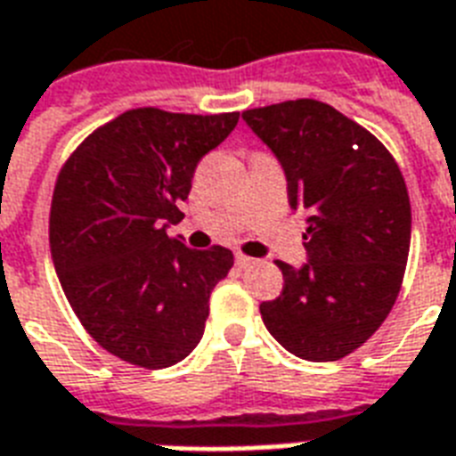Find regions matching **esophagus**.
Returning <instances> with one entry per match:
<instances>
[{
    "mask_svg": "<svg viewBox=\"0 0 456 456\" xmlns=\"http://www.w3.org/2000/svg\"><path fill=\"white\" fill-rule=\"evenodd\" d=\"M257 260L256 257H248V256H243V253H236V265L241 267V270H246V267H253Z\"/></svg>",
    "mask_w": 456,
    "mask_h": 456,
    "instance_id": "obj_1",
    "label": "esophagus"
}]
</instances>
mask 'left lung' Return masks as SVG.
Masks as SVG:
<instances>
[{
  "label": "left lung",
  "instance_id": "left-lung-1",
  "mask_svg": "<svg viewBox=\"0 0 456 456\" xmlns=\"http://www.w3.org/2000/svg\"><path fill=\"white\" fill-rule=\"evenodd\" d=\"M277 156L289 206L307 217V263H277L284 291L260 305L300 360L346 357L383 324L403 286L411 206L395 158L362 125L314 99L243 110Z\"/></svg>",
  "mask_w": 456,
  "mask_h": 456
}]
</instances>
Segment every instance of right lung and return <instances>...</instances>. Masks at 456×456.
Here are the masks:
<instances>
[{"instance_id": "1", "label": "right lung", "mask_w": 456, "mask_h": 456, "mask_svg": "<svg viewBox=\"0 0 456 456\" xmlns=\"http://www.w3.org/2000/svg\"><path fill=\"white\" fill-rule=\"evenodd\" d=\"M239 113L127 110L94 130L61 167L49 215L52 260L68 303L110 354L172 367L199 346L232 250H191L167 236L184 215L196 165Z\"/></svg>"}]
</instances>
